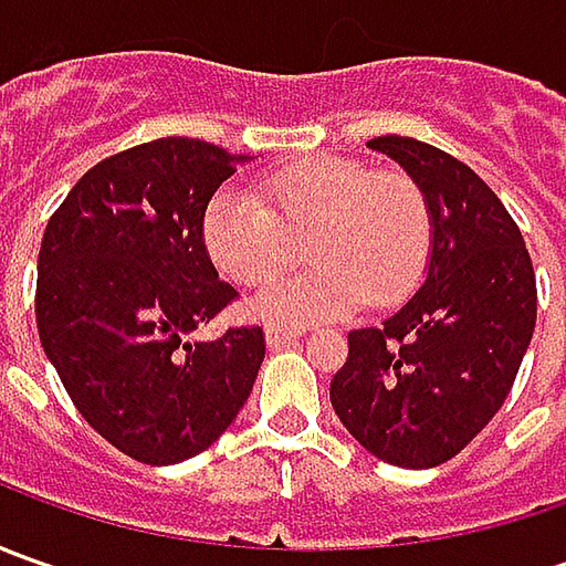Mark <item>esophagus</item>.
<instances>
[{"mask_svg":"<svg viewBox=\"0 0 566 566\" xmlns=\"http://www.w3.org/2000/svg\"><path fill=\"white\" fill-rule=\"evenodd\" d=\"M295 337H302L298 327H276V324L268 327V343H271V346H283V343H290V339Z\"/></svg>","mask_w":566,"mask_h":566,"instance_id":"34e87169","label":"esophagus"}]
</instances>
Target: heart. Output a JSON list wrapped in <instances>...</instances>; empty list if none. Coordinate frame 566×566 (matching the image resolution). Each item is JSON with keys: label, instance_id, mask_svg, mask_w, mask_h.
<instances>
[{"label": "heart", "instance_id": "1", "mask_svg": "<svg viewBox=\"0 0 566 566\" xmlns=\"http://www.w3.org/2000/svg\"><path fill=\"white\" fill-rule=\"evenodd\" d=\"M201 239L239 286L286 271L302 239L312 264L271 283L251 308L271 324H305L349 315L361 302L375 312L406 302L431 264L434 217L409 172L315 157L268 172L258 198L220 188L201 217Z\"/></svg>", "mask_w": 566, "mask_h": 566}]
</instances>
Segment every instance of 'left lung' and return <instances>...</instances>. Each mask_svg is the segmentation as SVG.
Returning <instances> with one entry per match:
<instances>
[{
	"mask_svg": "<svg viewBox=\"0 0 566 566\" xmlns=\"http://www.w3.org/2000/svg\"><path fill=\"white\" fill-rule=\"evenodd\" d=\"M368 147L422 186L434 251L424 286L397 315L349 334L331 402L378 460L431 469L507 400L535 331V271L507 207L463 160L400 135Z\"/></svg>",
	"mask_w": 566,
	"mask_h": 566,
	"instance_id": "1",
	"label": "left lung"
}]
</instances>
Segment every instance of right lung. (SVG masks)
I'll list each match as a JSON object with an SVG mask.
<instances>
[{
	"label": "right lung",
	"instance_id": "right-lung-1",
	"mask_svg": "<svg viewBox=\"0 0 566 566\" xmlns=\"http://www.w3.org/2000/svg\"><path fill=\"white\" fill-rule=\"evenodd\" d=\"M235 160L157 138L87 169L43 229L36 331L75 409L125 457L172 467L213 444L264 361V327L188 334L239 293L217 276L201 217Z\"/></svg>",
	"mask_w": 566,
	"mask_h": 566
}]
</instances>
